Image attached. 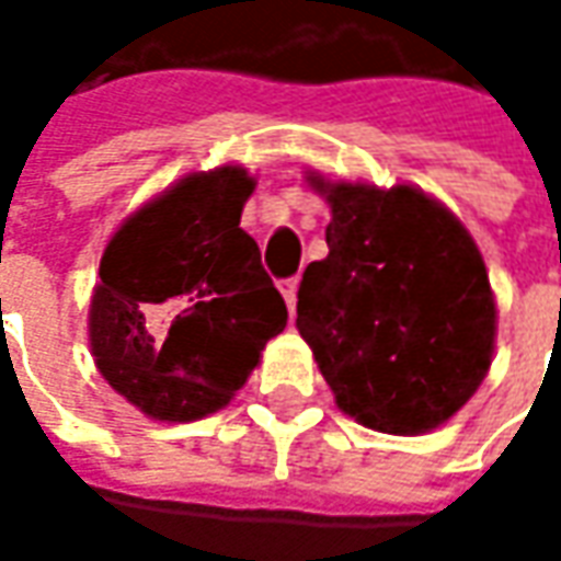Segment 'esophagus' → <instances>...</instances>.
I'll return each instance as SVG.
<instances>
[{
	"mask_svg": "<svg viewBox=\"0 0 561 561\" xmlns=\"http://www.w3.org/2000/svg\"><path fill=\"white\" fill-rule=\"evenodd\" d=\"M277 290L284 293V299H287V309L296 312V290H299V280L296 277H287V280H280L277 284Z\"/></svg>",
	"mask_w": 561,
	"mask_h": 561,
	"instance_id": "esophagus-1",
	"label": "esophagus"
}]
</instances>
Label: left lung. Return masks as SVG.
Wrapping results in <instances>:
<instances>
[{"label":"left lung","mask_w":561,"mask_h":561,"mask_svg":"<svg viewBox=\"0 0 561 561\" xmlns=\"http://www.w3.org/2000/svg\"><path fill=\"white\" fill-rule=\"evenodd\" d=\"M328 259L312 262L296 328L358 424L415 437L462 409L490 371L496 299L462 221L412 184L324 181Z\"/></svg>","instance_id":"1"}]
</instances>
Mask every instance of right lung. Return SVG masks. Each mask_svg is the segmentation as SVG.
Masks as SVG:
<instances>
[{
  "instance_id": "right-lung-1",
  "label": "right lung",
  "mask_w": 561,
  "mask_h": 561,
  "mask_svg": "<svg viewBox=\"0 0 561 561\" xmlns=\"http://www.w3.org/2000/svg\"><path fill=\"white\" fill-rule=\"evenodd\" d=\"M252 190L240 164L193 171L137 208L102 252L90 350L149 419L225 409L287 328V306L240 227Z\"/></svg>"
}]
</instances>
